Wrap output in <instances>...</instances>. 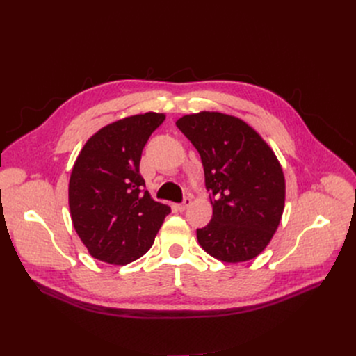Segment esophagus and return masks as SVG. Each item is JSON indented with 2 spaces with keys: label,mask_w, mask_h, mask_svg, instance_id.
I'll use <instances>...</instances> for the list:
<instances>
[{
  "label": "esophagus",
  "mask_w": 356,
  "mask_h": 356,
  "mask_svg": "<svg viewBox=\"0 0 356 356\" xmlns=\"http://www.w3.org/2000/svg\"><path fill=\"white\" fill-rule=\"evenodd\" d=\"M190 204H191V198H190V197H185V198L182 200V202H179V204L177 206V209H178L179 211H184L185 209H188Z\"/></svg>",
  "instance_id": "obj_1"
}]
</instances>
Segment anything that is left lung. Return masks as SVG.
Wrapping results in <instances>:
<instances>
[{"label": "left lung", "mask_w": 356, "mask_h": 356, "mask_svg": "<svg viewBox=\"0 0 356 356\" xmlns=\"http://www.w3.org/2000/svg\"><path fill=\"white\" fill-rule=\"evenodd\" d=\"M177 127L201 156L213 217L197 229L201 248L223 262L257 258L280 225L285 179L274 152L241 118L201 111Z\"/></svg>", "instance_id": "obj_1"}]
</instances>
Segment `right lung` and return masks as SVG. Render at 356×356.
<instances>
[{"instance_id": "add662e5", "label": "right lung", "mask_w": 356, "mask_h": 356, "mask_svg": "<svg viewBox=\"0 0 356 356\" xmlns=\"http://www.w3.org/2000/svg\"><path fill=\"white\" fill-rule=\"evenodd\" d=\"M163 114L126 117L98 130L82 147L70 179L74 227L95 259L113 265L136 261L154 245L171 209L145 190L142 150Z\"/></svg>"}]
</instances>
